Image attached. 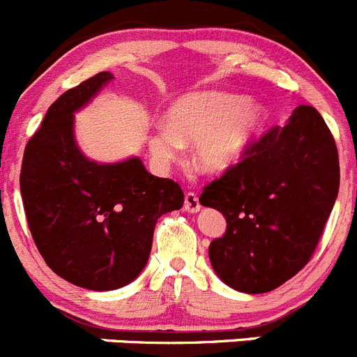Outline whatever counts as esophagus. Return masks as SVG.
I'll use <instances>...</instances> for the list:
<instances>
[{
  "label": "esophagus",
  "instance_id": "esophagus-1",
  "mask_svg": "<svg viewBox=\"0 0 357 357\" xmlns=\"http://www.w3.org/2000/svg\"><path fill=\"white\" fill-rule=\"evenodd\" d=\"M199 208H202V205H199L198 196H196L195 192H188V195H185V199H184L185 212L196 213V212H199Z\"/></svg>",
  "mask_w": 357,
  "mask_h": 357
}]
</instances>
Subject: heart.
<instances>
[{
	"label": "heart",
	"instance_id": "b5f03b06",
	"mask_svg": "<svg viewBox=\"0 0 357 357\" xmlns=\"http://www.w3.org/2000/svg\"><path fill=\"white\" fill-rule=\"evenodd\" d=\"M259 101L242 94L203 91L176 100L168 112V124L158 122L149 135V149L158 162L173 161L195 142V161L203 172L224 173L247 155L266 122Z\"/></svg>",
	"mask_w": 357,
	"mask_h": 357
}]
</instances>
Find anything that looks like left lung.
I'll list each match as a JSON object with an SVG mask.
<instances>
[{"mask_svg": "<svg viewBox=\"0 0 357 357\" xmlns=\"http://www.w3.org/2000/svg\"><path fill=\"white\" fill-rule=\"evenodd\" d=\"M338 188L333 135L314 107L300 105L199 196L227 222L208 247L220 280L261 294L294 277L317 247Z\"/></svg>", "mask_w": 357, "mask_h": 357, "instance_id": "left-lung-1", "label": "left lung"}]
</instances>
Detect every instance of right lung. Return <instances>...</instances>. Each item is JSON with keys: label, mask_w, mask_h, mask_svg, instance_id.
Masks as SVG:
<instances>
[{"label": "right lung", "mask_w": 357, "mask_h": 357, "mask_svg": "<svg viewBox=\"0 0 357 357\" xmlns=\"http://www.w3.org/2000/svg\"><path fill=\"white\" fill-rule=\"evenodd\" d=\"M112 79L101 71L61 94L26 145L20 169L40 254L54 273L91 291L133 282L151 256L158 219L184 205L181 185L151 175L140 158L96 162L77 145L73 114Z\"/></svg>", "instance_id": "right-lung-1"}]
</instances>
